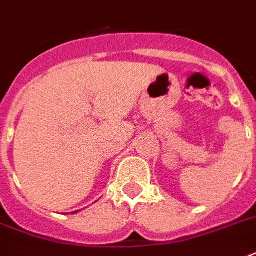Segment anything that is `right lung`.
I'll return each mask as SVG.
<instances>
[{
	"mask_svg": "<svg viewBox=\"0 0 256 256\" xmlns=\"http://www.w3.org/2000/svg\"><path fill=\"white\" fill-rule=\"evenodd\" d=\"M74 213H76V212H74Z\"/></svg>",
	"mask_w": 256,
	"mask_h": 256,
	"instance_id": "1",
	"label": "right lung"
}]
</instances>
